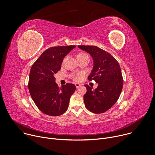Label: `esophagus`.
I'll return each instance as SVG.
<instances>
[{"mask_svg":"<svg viewBox=\"0 0 155 155\" xmlns=\"http://www.w3.org/2000/svg\"><path fill=\"white\" fill-rule=\"evenodd\" d=\"M75 86H76L77 88H78V87L81 86V84H80V83H75Z\"/></svg>","mask_w":155,"mask_h":155,"instance_id":"34e87169","label":"esophagus"}]
</instances>
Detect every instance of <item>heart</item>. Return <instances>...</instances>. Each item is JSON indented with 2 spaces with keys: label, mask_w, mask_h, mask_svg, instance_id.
<instances>
[{
  "label": "heart",
  "mask_w": 155,
  "mask_h": 155,
  "mask_svg": "<svg viewBox=\"0 0 155 155\" xmlns=\"http://www.w3.org/2000/svg\"><path fill=\"white\" fill-rule=\"evenodd\" d=\"M85 57H88L87 55L84 53H80L77 54V59H81V58H85ZM72 78L74 79V80H78L79 79V77L78 75H72L71 76Z\"/></svg>",
  "instance_id": "1"
}]
</instances>
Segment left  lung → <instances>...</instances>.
I'll list each match as a JSON object with an SVG mask.
<instances>
[{
	"label": "left lung",
	"mask_w": 155,
	"mask_h": 155,
	"mask_svg": "<svg viewBox=\"0 0 155 155\" xmlns=\"http://www.w3.org/2000/svg\"><path fill=\"white\" fill-rule=\"evenodd\" d=\"M78 47L92 57L93 69L87 79L98 84L95 90L93 86L84 85L87 90L83 96L84 105L93 113H104L117 102L122 91L123 80L119 63L110 53L96 46Z\"/></svg>",
	"instance_id": "1"
}]
</instances>
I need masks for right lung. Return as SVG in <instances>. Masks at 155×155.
<instances>
[{
    "mask_svg": "<svg viewBox=\"0 0 155 155\" xmlns=\"http://www.w3.org/2000/svg\"><path fill=\"white\" fill-rule=\"evenodd\" d=\"M75 45L55 47L44 51L31 69L29 90L31 96L41 112L50 116H59L69 107L76 86L67 83L59 88L54 75L61 68L64 58Z\"/></svg>",
    "mask_w": 155,
    "mask_h": 155,
    "instance_id": "add662e5",
    "label": "right lung"
}]
</instances>
